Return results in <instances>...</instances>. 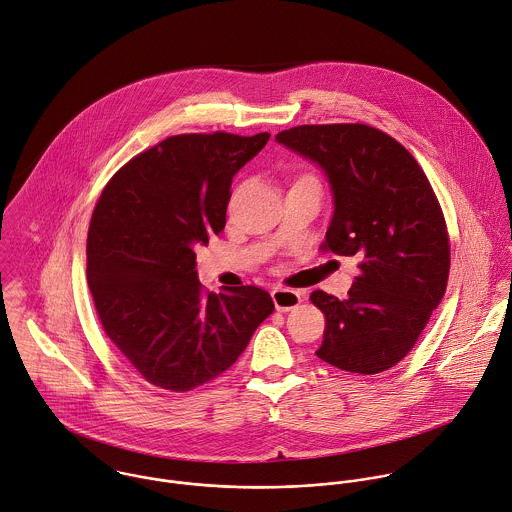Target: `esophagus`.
I'll use <instances>...</instances> for the list:
<instances>
[{"label": "esophagus", "mask_w": 512, "mask_h": 512, "mask_svg": "<svg viewBox=\"0 0 512 512\" xmlns=\"http://www.w3.org/2000/svg\"><path fill=\"white\" fill-rule=\"evenodd\" d=\"M272 300H274L276 310L288 312V310H294L302 302V294L296 290H290V288H274Z\"/></svg>", "instance_id": "1"}]
</instances>
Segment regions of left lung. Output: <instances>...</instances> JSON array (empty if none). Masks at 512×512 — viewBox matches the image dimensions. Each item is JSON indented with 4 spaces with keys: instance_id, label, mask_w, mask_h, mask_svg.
I'll return each mask as SVG.
<instances>
[{
    "instance_id": "8db88e82",
    "label": "left lung",
    "mask_w": 512,
    "mask_h": 512,
    "mask_svg": "<svg viewBox=\"0 0 512 512\" xmlns=\"http://www.w3.org/2000/svg\"><path fill=\"white\" fill-rule=\"evenodd\" d=\"M276 142L320 166L330 184L334 212L322 248L360 260L348 298L310 294L326 316L316 356L358 374L392 368L448 280V234L428 178L402 144L364 124L296 126Z\"/></svg>"
}]
</instances>
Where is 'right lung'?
I'll return each instance as SVG.
<instances>
[{
	"mask_svg": "<svg viewBox=\"0 0 512 512\" xmlns=\"http://www.w3.org/2000/svg\"><path fill=\"white\" fill-rule=\"evenodd\" d=\"M270 134H182L130 160L88 230V284L108 338L154 386L186 392L228 370L274 312L270 294L204 292L196 248L226 226L234 174Z\"/></svg>",
	"mask_w": 512,
	"mask_h": 512,
	"instance_id": "1",
	"label": "right lung"
}]
</instances>
